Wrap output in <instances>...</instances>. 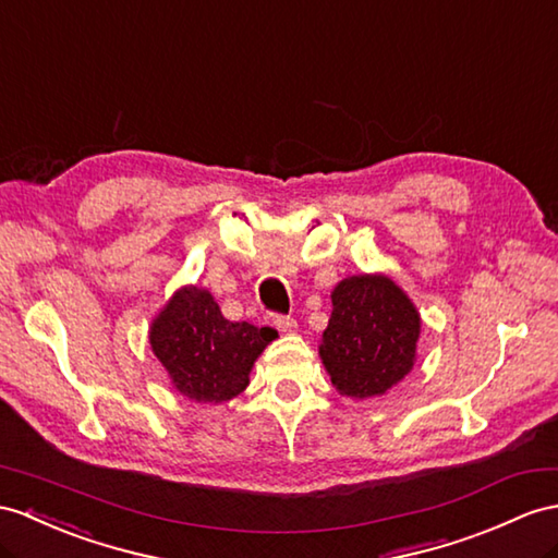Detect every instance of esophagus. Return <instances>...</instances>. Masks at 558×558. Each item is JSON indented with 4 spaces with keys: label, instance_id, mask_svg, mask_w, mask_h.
<instances>
[{
    "label": "esophagus",
    "instance_id": "obj_1",
    "mask_svg": "<svg viewBox=\"0 0 558 558\" xmlns=\"http://www.w3.org/2000/svg\"><path fill=\"white\" fill-rule=\"evenodd\" d=\"M271 324H275L279 331H295V326H298V322L287 315H271Z\"/></svg>",
    "mask_w": 558,
    "mask_h": 558
}]
</instances>
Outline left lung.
I'll return each mask as SVG.
<instances>
[{
    "instance_id": "8db88e82",
    "label": "left lung",
    "mask_w": 558,
    "mask_h": 558,
    "mask_svg": "<svg viewBox=\"0 0 558 558\" xmlns=\"http://www.w3.org/2000/svg\"><path fill=\"white\" fill-rule=\"evenodd\" d=\"M333 312L319 355L348 398L384 396L410 374L421 331L418 312L388 277H350L331 293Z\"/></svg>"
}]
</instances>
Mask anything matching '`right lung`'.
<instances>
[{
    "label": "right lung",
    "instance_id": "add662e5",
    "mask_svg": "<svg viewBox=\"0 0 558 558\" xmlns=\"http://www.w3.org/2000/svg\"><path fill=\"white\" fill-rule=\"evenodd\" d=\"M277 336L269 326L229 322L203 289H182L151 326V348L174 388L196 402H225L248 386L251 366Z\"/></svg>",
    "mask_w": 558,
    "mask_h": 558
}]
</instances>
